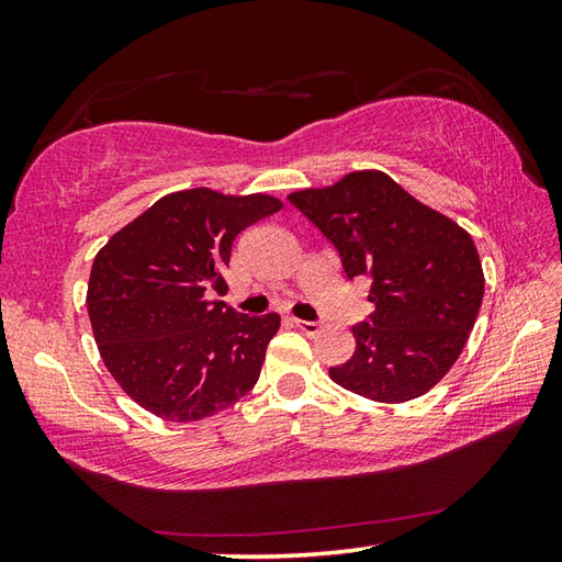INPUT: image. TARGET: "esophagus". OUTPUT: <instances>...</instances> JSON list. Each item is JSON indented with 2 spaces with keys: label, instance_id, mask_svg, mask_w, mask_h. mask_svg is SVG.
<instances>
[{
  "label": "esophagus",
  "instance_id": "1",
  "mask_svg": "<svg viewBox=\"0 0 562 562\" xmlns=\"http://www.w3.org/2000/svg\"><path fill=\"white\" fill-rule=\"evenodd\" d=\"M294 326L300 328L304 336H316V333H321V328H324L321 321H302V318H294Z\"/></svg>",
  "mask_w": 562,
  "mask_h": 562
}]
</instances>
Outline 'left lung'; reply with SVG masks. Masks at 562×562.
Segmentation results:
<instances>
[{
	"mask_svg": "<svg viewBox=\"0 0 562 562\" xmlns=\"http://www.w3.org/2000/svg\"><path fill=\"white\" fill-rule=\"evenodd\" d=\"M290 202L336 246L348 280H372L374 312L352 326L355 352L330 379L379 403L423 396L459 360L483 302L469 232L381 171L296 190Z\"/></svg>",
	"mask_w": 562,
	"mask_h": 562,
	"instance_id": "1",
	"label": "left lung"
}]
</instances>
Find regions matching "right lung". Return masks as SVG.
Returning <instances> with one entry per match:
<instances>
[{
  "mask_svg": "<svg viewBox=\"0 0 562 562\" xmlns=\"http://www.w3.org/2000/svg\"><path fill=\"white\" fill-rule=\"evenodd\" d=\"M282 210L270 195L210 188L164 195L109 238L91 266L87 308L113 379L142 408L193 423L256 386L278 314L212 302L246 226Z\"/></svg>",
  "mask_w": 562,
  "mask_h": 562,
  "instance_id": "obj_1",
  "label": "right lung"
}]
</instances>
